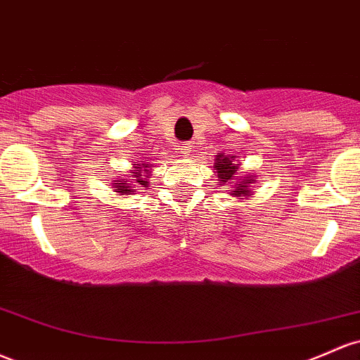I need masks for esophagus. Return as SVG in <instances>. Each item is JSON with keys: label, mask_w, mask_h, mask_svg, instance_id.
Returning a JSON list of instances; mask_svg holds the SVG:
<instances>
[{"label": "esophagus", "mask_w": 360, "mask_h": 360, "mask_svg": "<svg viewBox=\"0 0 360 360\" xmlns=\"http://www.w3.org/2000/svg\"><path fill=\"white\" fill-rule=\"evenodd\" d=\"M181 153H183V157H188L189 155V150H191V145L189 143H181Z\"/></svg>", "instance_id": "34e87169"}]
</instances>
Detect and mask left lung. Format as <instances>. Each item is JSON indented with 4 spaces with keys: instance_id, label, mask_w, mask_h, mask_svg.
<instances>
[{
    "instance_id": "left-lung-1",
    "label": "left lung",
    "mask_w": 360,
    "mask_h": 360,
    "mask_svg": "<svg viewBox=\"0 0 360 360\" xmlns=\"http://www.w3.org/2000/svg\"><path fill=\"white\" fill-rule=\"evenodd\" d=\"M239 162H236V155H217L215 159V176L222 184H231L232 196H251V183H255L252 176L240 177L239 176Z\"/></svg>"
}]
</instances>
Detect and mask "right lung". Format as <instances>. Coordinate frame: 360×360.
Returning <instances> with one entry per match:
<instances>
[{"label":"right lung","instance_id":"add662e5","mask_svg":"<svg viewBox=\"0 0 360 360\" xmlns=\"http://www.w3.org/2000/svg\"><path fill=\"white\" fill-rule=\"evenodd\" d=\"M148 176V164H133L131 172L126 176V179L114 181L112 188H116V193H120V195H133V193H135V188L147 186Z\"/></svg>","mask_w":360,"mask_h":360}]
</instances>
